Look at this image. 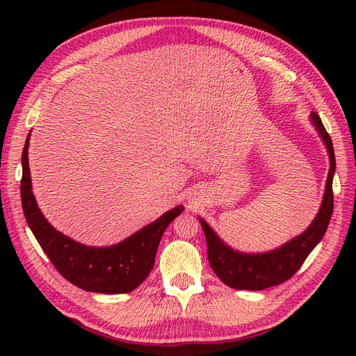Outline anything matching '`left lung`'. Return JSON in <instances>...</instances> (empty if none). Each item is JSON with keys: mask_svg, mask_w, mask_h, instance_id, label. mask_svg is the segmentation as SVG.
Here are the masks:
<instances>
[{"mask_svg": "<svg viewBox=\"0 0 356 356\" xmlns=\"http://www.w3.org/2000/svg\"><path fill=\"white\" fill-rule=\"evenodd\" d=\"M310 115L312 122L316 126L321 138L324 139L327 145L330 154V172L321 209L305 233H301L297 238L275 251L266 254H242L225 245L209 225L199 218L204 232V238H207L209 264L215 275L227 286L236 289L260 291L288 281L289 277L296 275L307 255L324 238L334 208L332 177L334 172H336V156H334L331 138L325 131L324 124H322L321 117L316 113H312Z\"/></svg>", "mask_w": 356, "mask_h": 356, "instance_id": "1", "label": "left lung"}]
</instances>
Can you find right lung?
<instances>
[{
    "label": "right lung",
    "mask_w": 356,
    "mask_h": 356,
    "mask_svg": "<svg viewBox=\"0 0 356 356\" xmlns=\"http://www.w3.org/2000/svg\"><path fill=\"white\" fill-rule=\"evenodd\" d=\"M28 147L29 135L22 153V208L31 232L56 270L72 285L90 293L126 294L138 288L153 270L161 236L184 208L177 207L163 213L117 245L106 248L81 245L53 229L38 209L31 187Z\"/></svg>",
    "instance_id": "1"
}]
</instances>
